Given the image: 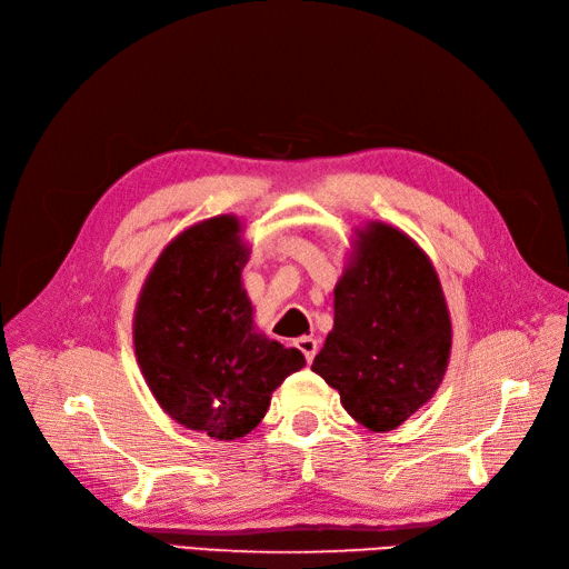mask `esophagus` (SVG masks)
<instances>
[{
    "mask_svg": "<svg viewBox=\"0 0 569 569\" xmlns=\"http://www.w3.org/2000/svg\"><path fill=\"white\" fill-rule=\"evenodd\" d=\"M297 349L306 356L308 363H313V358L318 353V341L313 337H299L297 339Z\"/></svg>",
    "mask_w": 569,
    "mask_h": 569,
    "instance_id": "1",
    "label": "esophagus"
}]
</instances>
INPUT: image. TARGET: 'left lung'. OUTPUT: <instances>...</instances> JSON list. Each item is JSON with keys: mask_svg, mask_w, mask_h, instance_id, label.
I'll use <instances>...</instances> for the list:
<instances>
[{"mask_svg": "<svg viewBox=\"0 0 569 569\" xmlns=\"http://www.w3.org/2000/svg\"><path fill=\"white\" fill-rule=\"evenodd\" d=\"M451 353V318L422 249L385 222L358 232L335 289V327L313 372L372 432L406 422L439 389Z\"/></svg>", "mask_w": 569, "mask_h": 569, "instance_id": "1", "label": "left lung"}]
</instances>
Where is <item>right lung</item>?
<instances>
[{"instance_id": "obj_1", "label": "right lung", "mask_w": 569, "mask_h": 569, "mask_svg": "<svg viewBox=\"0 0 569 569\" xmlns=\"http://www.w3.org/2000/svg\"><path fill=\"white\" fill-rule=\"evenodd\" d=\"M247 258L234 216L203 220L163 249L134 311L137 363L159 406L220 441L249 435L270 393L306 366L299 349L253 332Z\"/></svg>"}]
</instances>
